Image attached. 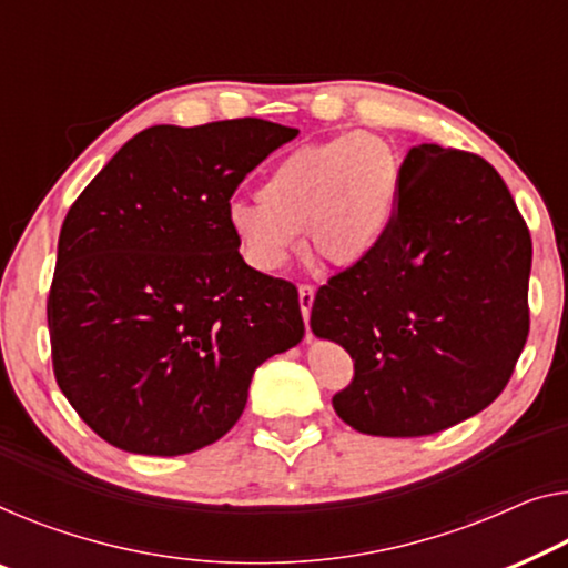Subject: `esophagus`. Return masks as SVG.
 I'll return each mask as SVG.
<instances>
[{"label": "esophagus", "mask_w": 568, "mask_h": 568, "mask_svg": "<svg viewBox=\"0 0 568 568\" xmlns=\"http://www.w3.org/2000/svg\"><path fill=\"white\" fill-rule=\"evenodd\" d=\"M313 298H316V287L308 285V283L298 285V303H301V313H303V318H306V321H308V316H311Z\"/></svg>", "instance_id": "1"}]
</instances>
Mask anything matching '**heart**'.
I'll use <instances>...</instances> for the list:
<instances>
[{
  "mask_svg": "<svg viewBox=\"0 0 568 568\" xmlns=\"http://www.w3.org/2000/svg\"><path fill=\"white\" fill-rule=\"evenodd\" d=\"M400 163L383 138L336 134L295 148L270 168L260 201H234L226 222L244 260L281 270L306 226L308 247L336 267L367 260L390 232Z\"/></svg>",
  "mask_w": 568,
  "mask_h": 568,
  "instance_id": "obj_1",
  "label": "heart"
}]
</instances>
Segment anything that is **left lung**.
<instances>
[{
    "mask_svg": "<svg viewBox=\"0 0 568 568\" xmlns=\"http://www.w3.org/2000/svg\"><path fill=\"white\" fill-rule=\"evenodd\" d=\"M532 242L485 158L416 145L390 232L318 287L311 328L354 359L336 416L369 436H430L510 383L530 332Z\"/></svg>",
    "mask_w": 568,
    "mask_h": 568,
    "instance_id": "obj_1",
    "label": "left lung"
}]
</instances>
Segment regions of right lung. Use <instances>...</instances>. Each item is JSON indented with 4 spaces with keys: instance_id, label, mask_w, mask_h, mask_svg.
<instances>
[{
    "instance_id": "1",
    "label": "right lung",
    "mask_w": 568,
    "mask_h": 568,
    "mask_svg": "<svg viewBox=\"0 0 568 568\" xmlns=\"http://www.w3.org/2000/svg\"><path fill=\"white\" fill-rule=\"evenodd\" d=\"M295 134L255 116L148 126L68 209L50 354L106 444L178 456L219 442L255 369L303 338L295 285L250 267L226 222L244 175Z\"/></svg>"
}]
</instances>
